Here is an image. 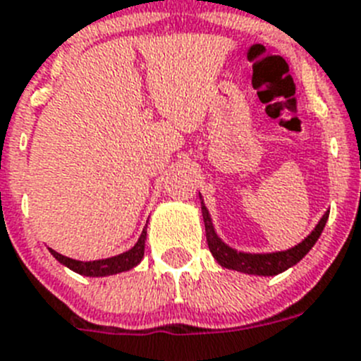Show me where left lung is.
Here are the masks:
<instances>
[{
    "instance_id": "left-lung-1",
    "label": "left lung",
    "mask_w": 361,
    "mask_h": 361,
    "mask_svg": "<svg viewBox=\"0 0 361 361\" xmlns=\"http://www.w3.org/2000/svg\"><path fill=\"white\" fill-rule=\"evenodd\" d=\"M202 198V196H200ZM202 214H203V224H205V234H207V243L211 249L212 256L216 262L225 269H233L238 272H245V274H255V276H276L280 272L287 271L293 265H296L309 250L314 247L318 241L319 234L324 231L325 224L329 219V211L322 216L318 225L314 227L309 236L298 243V245L290 247L287 250H278V252H241V250L228 247L221 238L216 234L214 225L209 211H207L205 203L202 200Z\"/></svg>"
}]
</instances>
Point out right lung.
<instances>
[{
  "label": "right lung",
  "instance_id": "add662e5",
  "mask_svg": "<svg viewBox=\"0 0 361 361\" xmlns=\"http://www.w3.org/2000/svg\"><path fill=\"white\" fill-rule=\"evenodd\" d=\"M145 240L147 228H143L142 236L137 238L134 247H130V249L121 252V255L112 256V258L94 259V262H80V259H72L63 255H59V252H56V250L52 249L49 250L50 255L54 256L61 265L68 267L71 271L78 272V274L81 276H90V278H102V276H112L118 274V272L130 271L133 267H136L137 263L142 262L143 255H145Z\"/></svg>",
  "mask_w": 361,
  "mask_h": 361
}]
</instances>
